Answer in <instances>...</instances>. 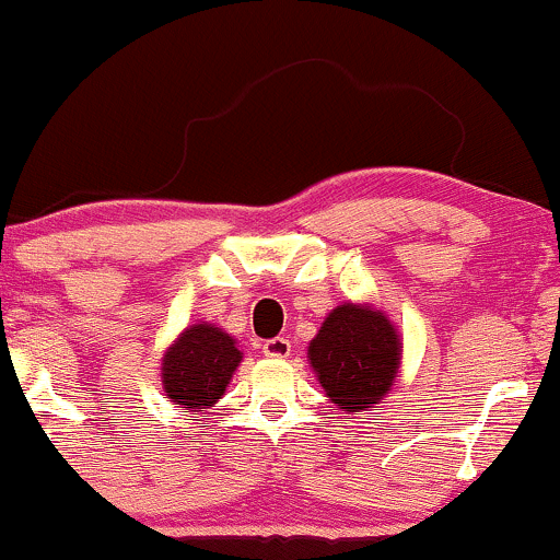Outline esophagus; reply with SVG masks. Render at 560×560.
Instances as JSON below:
<instances>
[{"label":"esophagus","instance_id":"esophagus-1","mask_svg":"<svg viewBox=\"0 0 560 560\" xmlns=\"http://www.w3.org/2000/svg\"><path fill=\"white\" fill-rule=\"evenodd\" d=\"M261 353L269 359H285L291 357V340L285 338H269L261 343Z\"/></svg>","mask_w":560,"mask_h":560}]
</instances>
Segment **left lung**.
<instances>
[{
    "label": "left lung",
    "mask_w": 560,
    "mask_h": 560,
    "mask_svg": "<svg viewBox=\"0 0 560 560\" xmlns=\"http://www.w3.org/2000/svg\"><path fill=\"white\" fill-rule=\"evenodd\" d=\"M308 359L327 398L343 411H366L385 398L400 364V343L383 312L343 304L332 308Z\"/></svg>",
    "instance_id": "left-lung-1"
}]
</instances>
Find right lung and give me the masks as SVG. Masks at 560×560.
Listing matches in <instances>:
<instances>
[{
  "instance_id": "obj_1",
  "label": "right lung",
  "mask_w": 560,
  "mask_h": 560,
  "mask_svg": "<svg viewBox=\"0 0 560 560\" xmlns=\"http://www.w3.org/2000/svg\"><path fill=\"white\" fill-rule=\"evenodd\" d=\"M238 364L241 351L228 332L194 325L164 353L162 387L177 409H207L225 393Z\"/></svg>"
}]
</instances>
